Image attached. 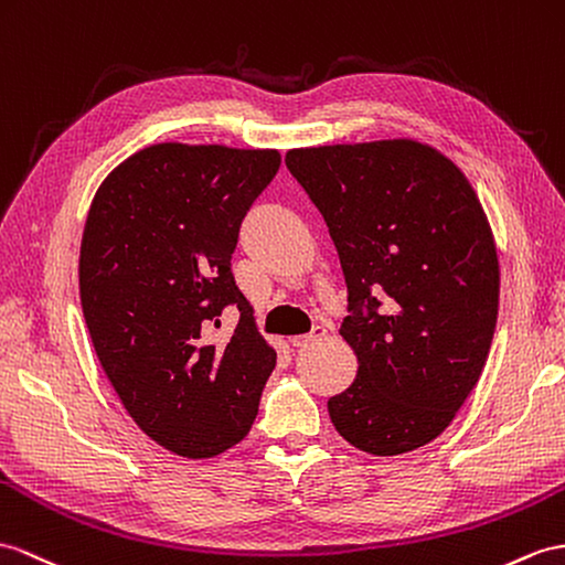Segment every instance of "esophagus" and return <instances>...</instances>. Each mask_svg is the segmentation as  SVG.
Listing matches in <instances>:
<instances>
[{"label":"esophagus","instance_id":"34e87169","mask_svg":"<svg viewBox=\"0 0 565 565\" xmlns=\"http://www.w3.org/2000/svg\"><path fill=\"white\" fill-rule=\"evenodd\" d=\"M326 338V328H321V326H316L311 333H307V335H295V338H290V342L295 348H305V345H311V342H316V340H323Z\"/></svg>","mask_w":565,"mask_h":565}]
</instances>
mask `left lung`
<instances>
[{
    "label": "left lung",
    "mask_w": 565,
    "mask_h": 565,
    "mask_svg": "<svg viewBox=\"0 0 565 565\" xmlns=\"http://www.w3.org/2000/svg\"><path fill=\"white\" fill-rule=\"evenodd\" d=\"M287 170L321 211L348 285L340 335L356 356L330 422L369 456L441 436L487 364L499 254L470 179L415 139L292 148Z\"/></svg>",
    "instance_id": "1"
}]
</instances>
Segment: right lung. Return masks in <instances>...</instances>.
Listing matches in <instances>:
<instances>
[{
    "mask_svg": "<svg viewBox=\"0 0 565 565\" xmlns=\"http://www.w3.org/2000/svg\"><path fill=\"white\" fill-rule=\"evenodd\" d=\"M278 168L275 148L156 143L93 196L78 256L93 348L136 426L179 458L237 446L275 366L230 258ZM230 303L236 333L211 343L204 333Z\"/></svg>",
    "mask_w": 565,
    "mask_h": 565,
    "instance_id": "obj_1",
    "label": "right lung"
}]
</instances>
